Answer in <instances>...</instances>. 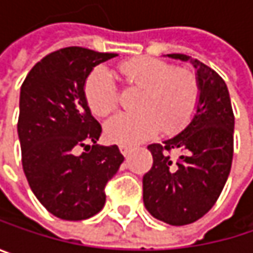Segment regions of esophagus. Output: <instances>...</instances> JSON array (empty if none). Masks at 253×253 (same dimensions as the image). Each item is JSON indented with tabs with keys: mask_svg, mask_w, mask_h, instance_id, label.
<instances>
[{
	"mask_svg": "<svg viewBox=\"0 0 253 253\" xmlns=\"http://www.w3.org/2000/svg\"><path fill=\"white\" fill-rule=\"evenodd\" d=\"M131 151H133V146H128V145H120V152H122L125 157H127Z\"/></svg>",
	"mask_w": 253,
	"mask_h": 253,
	"instance_id": "34e87169",
	"label": "esophagus"
}]
</instances>
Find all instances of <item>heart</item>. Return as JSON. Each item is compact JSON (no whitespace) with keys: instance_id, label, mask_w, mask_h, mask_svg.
<instances>
[{"instance_id":"b5f03b06","label":"heart","mask_w":253,"mask_h":253,"mask_svg":"<svg viewBox=\"0 0 253 253\" xmlns=\"http://www.w3.org/2000/svg\"><path fill=\"white\" fill-rule=\"evenodd\" d=\"M119 72L128 84L142 89L137 113H120L105 123V134L120 145L143 142L161 128L176 133L193 117L199 102V84L195 75L176 70L167 61L140 57L125 61ZM84 98L96 116H108L119 105V89L111 75L95 69L84 82Z\"/></svg>"}]
</instances>
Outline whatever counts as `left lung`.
<instances>
[{
    "mask_svg": "<svg viewBox=\"0 0 253 253\" xmlns=\"http://www.w3.org/2000/svg\"><path fill=\"white\" fill-rule=\"evenodd\" d=\"M166 57L189 61L195 67L199 102L192 120L178 134L148 146L154 164L143 176V204L154 218L186 226L212 208L227 181L234 116L227 84L218 73L184 54ZM171 150L179 154L176 160Z\"/></svg>",
    "mask_w": 253,
    "mask_h": 253,
    "instance_id": "obj_1",
    "label": "left lung"
}]
</instances>
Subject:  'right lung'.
Wrapping results in <instances>:
<instances>
[{"mask_svg": "<svg viewBox=\"0 0 253 253\" xmlns=\"http://www.w3.org/2000/svg\"><path fill=\"white\" fill-rule=\"evenodd\" d=\"M114 57L82 46L63 48L36 63L20 89L23 171L38 201L61 220L98 214L105 205L107 181L125 161L117 145H96L102 128L84 98L93 67ZM79 147L85 148L80 156Z\"/></svg>", "mask_w": 253, "mask_h": 253, "instance_id": "1", "label": "right lung"}]
</instances>
